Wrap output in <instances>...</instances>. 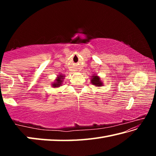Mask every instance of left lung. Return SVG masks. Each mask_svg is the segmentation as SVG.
Instances as JSON below:
<instances>
[{"label":"left lung","instance_id":"obj_1","mask_svg":"<svg viewBox=\"0 0 156 156\" xmlns=\"http://www.w3.org/2000/svg\"><path fill=\"white\" fill-rule=\"evenodd\" d=\"M91 83L96 87H102L103 86V83L100 79V76L96 74H94L91 78Z\"/></svg>","mask_w":156,"mask_h":156}]
</instances>
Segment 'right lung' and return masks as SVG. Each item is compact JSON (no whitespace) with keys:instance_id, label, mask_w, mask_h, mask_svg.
Here are the masks:
<instances>
[{"instance_id":"1","label":"right lung","mask_w":156,"mask_h":156,"mask_svg":"<svg viewBox=\"0 0 156 156\" xmlns=\"http://www.w3.org/2000/svg\"><path fill=\"white\" fill-rule=\"evenodd\" d=\"M65 77V76L62 74L58 75V76L56 78V80H55V82H54V83H52L51 84L52 87L56 88V87H59L62 85V82L64 81L63 80H64Z\"/></svg>"}]
</instances>
